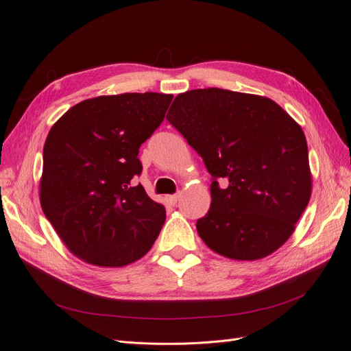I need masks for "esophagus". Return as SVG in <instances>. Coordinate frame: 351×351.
I'll list each match as a JSON object with an SVG mask.
<instances>
[{"instance_id":"1","label":"esophagus","mask_w":351,"mask_h":351,"mask_svg":"<svg viewBox=\"0 0 351 351\" xmlns=\"http://www.w3.org/2000/svg\"><path fill=\"white\" fill-rule=\"evenodd\" d=\"M178 199H180V193H177V195H171V196H167V202L169 205H176L177 202H178Z\"/></svg>"}]
</instances>
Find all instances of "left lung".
Wrapping results in <instances>:
<instances>
[{"label": "left lung", "instance_id": "obj_1", "mask_svg": "<svg viewBox=\"0 0 351 351\" xmlns=\"http://www.w3.org/2000/svg\"><path fill=\"white\" fill-rule=\"evenodd\" d=\"M167 120L214 180L210 208L196 222L206 246L234 261L280 249L312 195L302 127L269 98L218 88L177 95Z\"/></svg>", "mask_w": 351, "mask_h": 351}]
</instances>
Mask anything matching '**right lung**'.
Listing matches in <instances>:
<instances>
[{
    "instance_id": "1",
    "label": "right lung",
    "mask_w": 351,
    "mask_h": 351,
    "mask_svg": "<svg viewBox=\"0 0 351 351\" xmlns=\"http://www.w3.org/2000/svg\"><path fill=\"white\" fill-rule=\"evenodd\" d=\"M173 95L84 99L51 127L40 206L67 249L95 267L119 268L151 250L165 208L146 195L139 147L162 123Z\"/></svg>"
}]
</instances>
